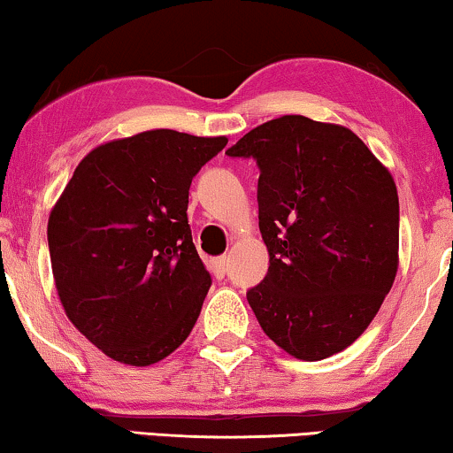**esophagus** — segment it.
<instances>
[{"label":"esophagus","instance_id":"obj_1","mask_svg":"<svg viewBox=\"0 0 453 453\" xmlns=\"http://www.w3.org/2000/svg\"><path fill=\"white\" fill-rule=\"evenodd\" d=\"M212 272L216 278H225V274H226V257L225 256L212 259Z\"/></svg>","mask_w":453,"mask_h":453}]
</instances>
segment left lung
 Wrapping results in <instances>:
<instances>
[{"label":"left lung","mask_w":453,"mask_h":453,"mask_svg":"<svg viewBox=\"0 0 453 453\" xmlns=\"http://www.w3.org/2000/svg\"><path fill=\"white\" fill-rule=\"evenodd\" d=\"M257 163L268 274L247 290L265 336L303 361L350 346L398 272L389 171L350 129L303 115L257 126L226 150Z\"/></svg>","instance_id":"obj_1"}]
</instances>
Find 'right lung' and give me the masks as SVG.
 <instances>
[{
  "label": "right lung",
  "mask_w": 453,
  "mask_h": 453,
  "mask_svg": "<svg viewBox=\"0 0 453 453\" xmlns=\"http://www.w3.org/2000/svg\"><path fill=\"white\" fill-rule=\"evenodd\" d=\"M226 138L152 129L95 148L49 216L65 315L115 361H163L196 326L212 284L188 222L189 185Z\"/></svg>",
  "instance_id": "add662e5"
}]
</instances>
